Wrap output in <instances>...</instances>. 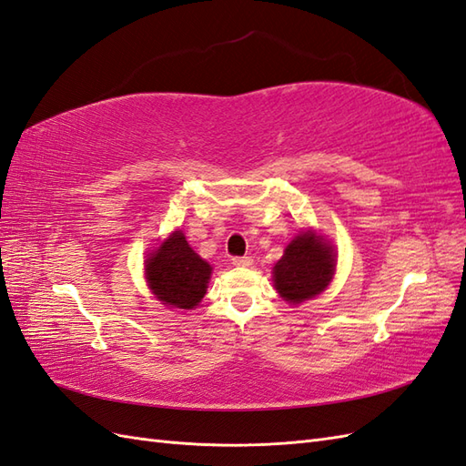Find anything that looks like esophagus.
<instances>
[{
    "instance_id": "1",
    "label": "esophagus",
    "mask_w": 466,
    "mask_h": 466,
    "mask_svg": "<svg viewBox=\"0 0 466 466\" xmlns=\"http://www.w3.org/2000/svg\"><path fill=\"white\" fill-rule=\"evenodd\" d=\"M232 264H234L236 268H249V266L254 264V259L249 258V256H242V258H234Z\"/></svg>"
}]
</instances>
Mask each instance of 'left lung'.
<instances>
[{
    "mask_svg": "<svg viewBox=\"0 0 466 466\" xmlns=\"http://www.w3.org/2000/svg\"><path fill=\"white\" fill-rule=\"evenodd\" d=\"M337 269V254L323 236L305 230L273 266V285L285 301L299 305L323 293Z\"/></svg>",
    "mask_w": 466,
    "mask_h": 466,
    "instance_id": "left-lung-1",
    "label": "left lung"
}]
</instances>
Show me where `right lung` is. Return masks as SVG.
<instances>
[{
	"instance_id": "obj_1",
	"label": "right lung",
	"mask_w": 466,
	"mask_h": 466,
	"mask_svg": "<svg viewBox=\"0 0 466 466\" xmlns=\"http://www.w3.org/2000/svg\"><path fill=\"white\" fill-rule=\"evenodd\" d=\"M212 268L188 246L181 230H175L146 259V279L163 305L195 309L207 293Z\"/></svg>"
}]
</instances>
